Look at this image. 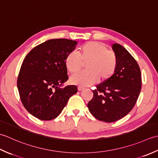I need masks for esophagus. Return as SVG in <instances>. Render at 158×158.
<instances>
[{
  "instance_id": "34e87169",
  "label": "esophagus",
  "mask_w": 158,
  "mask_h": 158,
  "mask_svg": "<svg viewBox=\"0 0 158 158\" xmlns=\"http://www.w3.org/2000/svg\"><path fill=\"white\" fill-rule=\"evenodd\" d=\"M84 89H85V88H84V87H82V86H78V91H82V90Z\"/></svg>"
}]
</instances>
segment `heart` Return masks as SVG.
<instances>
[{
  "mask_svg": "<svg viewBox=\"0 0 158 158\" xmlns=\"http://www.w3.org/2000/svg\"><path fill=\"white\" fill-rule=\"evenodd\" d=\"M74 53H69L65 59V65L71 74L78 72L82 63L86 72L72 77V82L80 86H87L97 82L105 81L113 76L117 67V57L112 50H107L104 44L98 41H89L80 46Z\"/></svg>",
  "mask_w": 158,
  "mask_h": 158,
  "instance_id": "heart-1",
  "label": "heart"
}]
</instances>
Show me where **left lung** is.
<instances>
[{"instance_id":"8db88e82","label":"left lung","mask_w":158,"mask_h":158,"mask_svg":"<svg viewBox=\"0 0 158 158\" xmlns=\"http://www.w3.org/2000/svg\"><path fill=\"white\" fill-rule=\"evenodd\" d=\"M112 47L117 57V69L110 78L96 86L87 104L93 117L107 123L121 119L132 110L141 89V73L136 60L120 44Z\"/></svg>"}]
</instances>
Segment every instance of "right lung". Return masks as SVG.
Returning <instances> with one entry per match:
<instances>
[{"label": "right lung", "instance_id": "obj_1", "mask_svg": "<svg viewBox=\"0 0 158 158\" xmlns=\"http://www.w3.org/2000/svg\"><path fill=\"white\" fill-rule=\"evenodd\" d=\"M77 41L67 39L48 40L26 56L19 72L17 86L22 104L39 119L49 121L60 114L78 87L68 85L65 59L74 50Z\"/></svg>", "mask_w": 158, "mask_h": 158}]
</instances>
